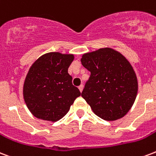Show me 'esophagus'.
I'll return each mask as SVG.
<instances>
[{
	"instance_id": "1",
	"label": "esophagus",
	"mask_w": 156,
	"mask_h": 156,
	"mask_svg": "<svg viewBox=\"0 0 156 156\" xmlns=\"http://www.w3.org/2000/svg\"><path fill=\"white\" fill-rule=\"evenodd\" d=\"M78 89H79V91H80L81 92L83 91V84H82V85H80V86L78 87Z\"/></svg>"
}]
</instances>
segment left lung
<instances>
[{
    "label": "left lung",
    "mask_w": 156,
    "mask_h": 156,
    "mask_svg": "<svg viewBox=\"0 0 156 156\" xmlns=\"http://www.w3.org/2000/svg\"><path fill=\"white\" fill-rule=\"evenodd\" d=\"M81 62L91 72L82 97L95 115L107 121L123 118L133 106L138 90L129 61L117 51L105 47L83 54Z\"/></svg>",
    "instance_id": "8db88e82"
}]
</instances>
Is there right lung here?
<instances>
[{
    "label": "right lung",
    "instance_id": "add662e5",
    "mask_svg": "<svg viewBox=\"0 0 156 156\" xmlns=\"http://www.w3.org/2000/svg\"><path fill=\"white\" fill-rule=\"evenodd\" d=\"M73 59L72 54L49 52L32 65L23 94L27 107L36 118L51 122L59 120L81 95L68 73Z\"/></svg>",
    "mask_w": 156,
    "mask_h": 156
}]
</instances>
